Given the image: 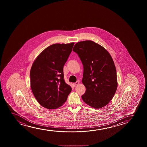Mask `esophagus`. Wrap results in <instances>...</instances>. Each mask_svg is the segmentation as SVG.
Masks as SVG:
<instances>
[{"label":"esophagus","mask_w":147,"mask_h":147,"mask_svg":"<svg viewBox=\"0 0 147 147\" xmlns=\"http://www.w3.org/2000/svg\"><path fill=\"white\" fill-rule=\"evenodd\" d=\"M78 84L79 82H78V81H77V82H76L74 83H73V85H74V86H76V85H77Z\"/></svg>","instance_id":"obj_1"}]
</instances>
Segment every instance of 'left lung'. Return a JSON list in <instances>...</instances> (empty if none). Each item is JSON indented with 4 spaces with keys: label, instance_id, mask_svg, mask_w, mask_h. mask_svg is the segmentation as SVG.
I'll use <instances>...</instances> for the list:
<instances>
[{
    "label": "left lung",
    "instance_id": "left-lung-1",
    "mask_svg": "<svg viewBox=\"0 0 147 147\" xmlns=\"http://www.w3.org/2000/svg\"><path fill=\"white\" fill-rule=\"evenodd\" d=\"M73 51L78 55L83 66L82 82L86 90L81 96L83 100L94 109L106 106L117 87V70L111 55L92 40L77 42Z\"/></svg>",
    "mask_w": 147,
    "mask_h": 147
}]
</instances>
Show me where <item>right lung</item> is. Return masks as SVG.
Segmentation results:
<instances>
[{"mask_svg": "<svg viewBox=\"0 0 147 147\" xmlns=\"http://www.w3.org/2000/svg\"><path fill=\"white\" fill-rule=\"evenodd\" d=\"M74 45H52L40 53L32 64L30 87L36 100L45 108L52 109L62 106L72 90L65 82L63 67Z\"/></svg>", "mask_w": 147, "mask_h": 147, "instance_id": "1", "label": "right lung"}]
</instances>
